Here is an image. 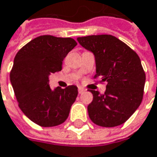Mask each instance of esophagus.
<instances>
[{
	"instance_id": "obj_1",
	"label": "esophagus",
	"mask_w": 157,
	"mask_h": 157,
	"mask_svg": "<svg viewBox=\"0 0 157 157\" xmlns=\"http://www.w3.org/2000/svg\"><path fill=\"white\" fill-rule=\"evenodd\" d=\"M84 91H85V90H84L83 88H82V87H79V88H78V93H80V94H81V93H83Z\"/></svg>"
}]
</instances>
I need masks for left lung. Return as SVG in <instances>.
<instances>
[{"instance_id": "left-lung-1", "label": "left lung", "mask_w": 157, "mask_h": 157, "mask_svg": "<svg viewBox=\"0 0 157 157\" xmlns=\"http://www.w3.org/2000/svg\"><path fill=\"white\" fill-rule=\"evenodd\" d=\"M92 51L96 61L94 79L107 82L103 94L90 90L93 101L88 113L94 124L111 128L123 124L139 107L144 95L146 74L138 55L111 35H92L77 38Z\"/></svg>"}]
</instances>
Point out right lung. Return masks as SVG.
Returning a JSON list of instances; mask_svg holds the SVG:
<instances>
[{
  "label": "right lung",
  "instance_id": "1",
  "mask_svg": "<svg viewBox=\"0 0 157 157\" xmlns=\"http://www.w3.org/2000/svg\"><path fill=\"white\" fill-rule=\"evenodd\" d=\"M77 45L71 37L44 35L29 41L15 56L10 79L22 112L41 127L66 121L78 95L77 87L50 88L48 76L61 71L66 55Z\"/></svg>",
  "mask_w": 157,
  "mask_h": 157
}]
</instances>
